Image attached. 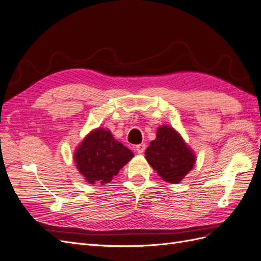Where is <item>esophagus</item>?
Segmentation results:
<instances>
[{"label": "esophagus", "instance_id": "34e87169", "mask_svg": "<svg viewBox=\"0 0 261 261\" xmlns=\"http://www.w3.org/2000/svg\"><path fill=\"white\" fill-rule=\"evenodd\" d=\"M145 150H146V145H145V144H140V145H137V146H136V151H137L139 154L144 153Z\"/></svg>", "mask_w": 261, "mask_h": 261}]
</instances>
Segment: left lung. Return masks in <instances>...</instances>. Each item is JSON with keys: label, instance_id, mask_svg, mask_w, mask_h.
<instances>
[{"label": "left lung", "instance_id": "obj_1", "mask_svg": "<svg viewBox=\"0 0 261 261\" xmlns=\"http://www.w3.org/2000/svg\"><path fill=\"white\" fill-rule=\"evenodd\" d=\"M148 163L164 180L176 184L191 171L195 163L194 152L184 140L169 126L156 130V138L146 150Z\"/></svg>", "mask_w": 261, "mask_h": 261}]
</instances>
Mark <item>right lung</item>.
Segmentation results:
<instances>
[{"mask_svg":"<svg viewBox=\"0 0 261 261\" xmlns=\"http://www.w3.org/2000/svg\"><path fill=\"white\" fill-rule=\"evenodd\" d=\"M133 156L130 150L116 141L111 132L98 128L84 139L74 159L87 181L103 185L111 181Z\"/></svg>","mask_w":261,"mask_h":261,"instance_id":"obj_1","label":"right lung"}]
</instances>
